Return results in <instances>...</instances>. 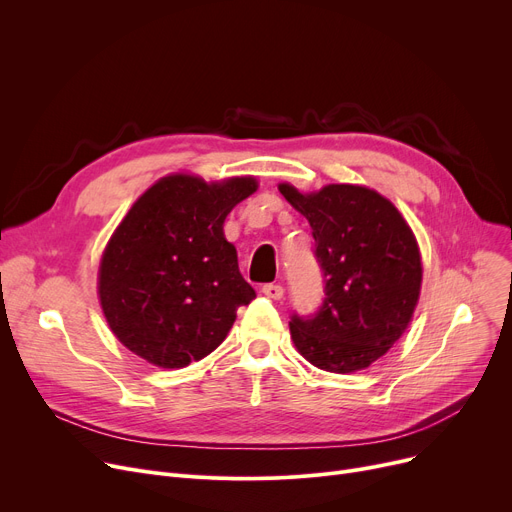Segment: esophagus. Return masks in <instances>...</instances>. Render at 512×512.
I'll use <instances>...</instances> for the list:
<instances>
[{"label":"esophagus","mask_w":512,"mask_h":512,"mask_svg":"<svg viewBox=\"0 0 512 512\" xmlns=\"http://www.w3.org/2000/svg\"><path fill=\"white\" fill-rule=\"evenodd\" d=\"M261 292L265 294L267 299H274V301H280L284 297V288L280 284H265L261 288Z\"/></svg>","instance_id":"34e87169"}]
</instances>
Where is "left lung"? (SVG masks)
Returning a JSON list of instances; mask_svg holds the SVG:
<instances>
[{
  "mask_svg": "<svg viewBox=\"0 0 512 512\" xmlns=\"http://www.w3.org/2000/svg\"><path fill=\"white\" fill-rule=\"evenodd\" d=\"M278 188L309 220L326 282L324 303L313 315L292 313V342L324 371L365 369L407 330L419 301L423 267L415 234L367 186L328 184L309 195L286 182Z\"/></svg>",
  "mask_w": 512,
  "mask_h": 512,
  "instance_id": "8db88e82",
  "label": "left lung"
}]
</instances>
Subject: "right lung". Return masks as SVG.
<instances>
[{
  "instance_id": "right-lung-1",
  "label": "right lung",
  "mask_w": 512,
  "mask_h": 512,
  "mask_svg": "<svg viewBox=\"0 0 512 512\" xmlns=\"http://www.w3.org/2000/svg\"><path fill=\"white\" fill-rule=\"evenodd\" d=\"M257 191L251 176L211 182L172 174L130 207L99 265V301L116 338L141 359L180 369L228 336L255 299L224 220Z\"/></svg>"
}]
</instances>
